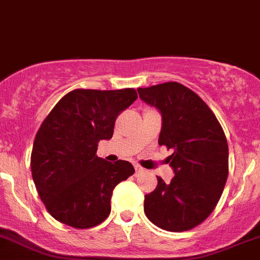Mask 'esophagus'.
<instances>
[{
  "label": "esophagus",
  "mask_w": 260,
  "mask_h": 260,
  "mask_svg": "<svg viewBox=\"0 0 260 260\" xmlns=\"http://www.w3.org/2000/svg\"><path fill=\"white\" fill-rule=\"evenodd\" d=\"M135 171H136V174H140V172H144L145 170L142 169L141 166H138V165H136V166H135Z\"/></svg>",
  "instance_id": "34e87169"
}]
</instances>
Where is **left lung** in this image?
<instances>
[{
    "label": "left lung",
    "instance_id": "obj_1",
    "mask_svg": "<svg viewBox=\"0 0 260 260\" xmlns=\"http://www.w3.org/2000/svg\"><path fill=\"white\" fill-rule=\"evenodd\" d=\"M139 96L161 114L158 145L175 177L146 194L144 212L155 225L183 232L202 223L220 198L228 177V144L212 110L191 89L176 82L139 88Z\"/></svg>",
    "mask_w": 260,
    "mask_h": 260
}]
</instances>
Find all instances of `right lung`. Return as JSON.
I'll return each instance as SVG.
<instances>
[{"label": "right lung", "instance_id": "obj_1", "mask_svg": "<svg viewBox=\"0 0 260 260\" xmlns=\"http://www.w3.org/2000/svg\"><path fill=\"white\" fill-rule=\"evenodd\" d=\"M136 99L131 88L77 89L42 122L30 170L42 202L60 223L84 230L107 219L114 188L135 170L129 161L98 157V142L113 138L116 116Z\"/></svg>", "mask_w": 260, "mask_h": 260}]
</instances>
